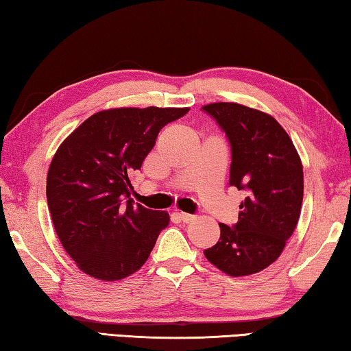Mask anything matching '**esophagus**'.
<instances>
[{"mask_svg": "<svg viewBox=\"0 0 351 351\" xmlns=\"http://www.w3.org/2000/svg\"><path fill=\"white\" fill-rule=\"evenodd\" d=\"M178 217H180L182 223H190L195 219V215H192V213H186V212H178Z\"/></svg>", "mask_w": 351, "mask_h": 351, "instance_id": "34e87169", "label": "esophagus"}]
</instances>
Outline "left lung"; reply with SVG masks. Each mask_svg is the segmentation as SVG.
<instances>
[{"label": "left lung", "mask_w": 351, "mask_h": 351, "mask_svg": "<svg viewBox=\"0 0 351 351\" xmlns=\"http://www.w3.org/2000/svg\"><path fill=\"white\" fill-rule=\"evenodd\" d=\"M230 145L229 186L245 190L239 223H219L221 235L204 255L232 277L268 268L293 235L304 199V169L293 141L274 117L240 104L203 106Z\"/></svg>", "instance_id": "1"}]
</instances>
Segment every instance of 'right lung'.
Returning a JSON list of instances; mask_svg holds the SVG:
<instances>
[{
	"instance_id": "right-lung-1",
	"label": "right lung",
	"mask_w": 351,
	"mask_h": 351,
	"mask_svg": "<svg viewBox=\"0 0 351 351\" xmlns=\"http://www.w3.org/2000/svg\"><path fill=\"white\" fill-rule=\"evenodd\" d=\"M189 108H114L88 117L58 147L46 198L58 240L85 274L121 280L145 263L167 212L134 206L130 175L158 133Z\"/></svg>"
}]
</instances>
